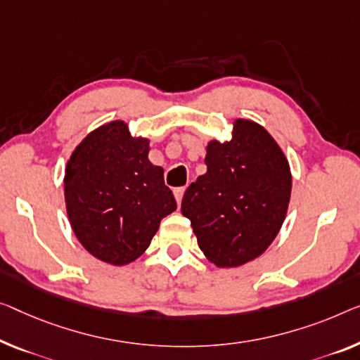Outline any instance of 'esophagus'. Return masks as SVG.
Segmentation results:
<instances>
[{"label": "esophagus", "mask_w": 360, "mask_h": 360, "mask_svg": "<svg viewBox=\"0 0 360 360\" xmlns=\"http://www.w3.org/2000/svg\"><path fill=\"white\" fill-rule=\"evenodd\" d=\"M184 192H186V187H176V189H174L176 202L181 203V200H182V195H184Z\"/></svg>", "instance_id": "34e87169"}]
</instances>
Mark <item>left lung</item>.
Wrapping results in <instances>:
<instances>
[{"label": "left lung", "instance_id": "1", "mask_svg": "<svg viewBox=\"0 0 360 360\" xmlns=\"http://www.w3.org/2000/svg\"><path fill=\"white\" fill-rule=\"evenodd\" d=\"M207 173L182 197L203 255L219 268L260 257L280 233L291 198L288 158L264 126L236 120L231 141H210Z\"/></svg>", "mask_w": 360, "mask_h": 360}]
</instances>
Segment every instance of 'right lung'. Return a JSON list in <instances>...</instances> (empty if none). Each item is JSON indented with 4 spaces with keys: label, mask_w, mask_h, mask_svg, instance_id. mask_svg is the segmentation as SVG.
<instances>
[{
    "label": "right lung",
    "mask_w": 360,
    "mask_h": 360,
    "mask_svg": "<svg viewBox=\"0 0 360 360\" xmlns=\"http://www.w3.org/2000/svg\"><path fill=\"white\" fill-rule=\"evenodd\" d=\"M148 143L117 120L90 132L68 160L69 223L85 250L110 265L139 259L160 221L178 207L165 186L163 168L150 163Z\"/></svg>",
    "instance_id": "1"
}]
</instances>
